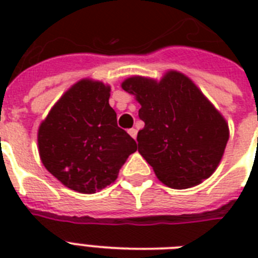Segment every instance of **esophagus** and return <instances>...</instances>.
I'll use <instances>...</instances> for the list:
<instances>
[{"label":"esophagus","mask_w":258,"mask_h":258,"mask_svg":"<svg viewBox=\"0 0 258 258\" xmlns=\"http://www.w3.org/2000/svg\"><path fill=\"white\" fill-rule=\"evenodd\" d=\"M128 134H130V135H131V137L134 138V139H137V134H138L137 128H130L128 130Z\"/></svg>","instance_id":"34e87169"}]
</instances>
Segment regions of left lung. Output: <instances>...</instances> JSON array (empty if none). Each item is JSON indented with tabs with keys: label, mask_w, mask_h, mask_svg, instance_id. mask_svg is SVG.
I'll list each match as a JSON object with an SVG mask.
<instances>
[{
	"label": "left lung",
	"mask_w": 258,
	"mask_h": 258,
	"mask_svg": "<svg viewBox=\"0 0 258 258\" xmlns=\"http://www.w3.org/2000/svg\"><path fill=\"white\" fill-rule=\"evenodd\" d=\"M121 87L141 103L138 151L159 180L187 188L212 175L228 143V123L190 79L171 71L159 83L135 76Z\"/></svg>",
	"instance_id": "obj_1"
}]
</instances>
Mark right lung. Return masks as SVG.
<instances>
[{
	"instance_id": "right-lung-1",
	"label": "right lung",
	"mask_w": 258,
	"mask_h": 258,
	"mask_svg": "<svg viewBox=\"0 0 258 258\" xmlns=\"http://www.w3.org/2000/svg\"><path fill=\"white\" fill-rule=\"evenodd\" d=\"M108 99V86L82 80L62 95L38 128L46 170L79 192L92 194L112 183L138 149L117 125Z\"/></svg>"
}]
</instances>
